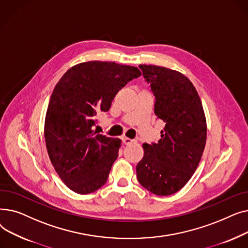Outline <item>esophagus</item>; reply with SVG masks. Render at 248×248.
<instances>
[{
    "instance_id": "obj_1",
    "label": "esophagus",
    "mask_w": 248,
    "mask_h": 248,
    "mask_svg": "<svg viewBox=\"0 0 248 248\" xmlns=\"http://www.w3.org/2000/svg\"><path fill=\"white\" fill-rule=\"evenodd\" d=\"M123 142L124 145H131V144H135V142H137L136 140H131L128 138H123Z\"/></svg>"
}]
</instances>
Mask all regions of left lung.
I'll return each instance as SVG.
<instances>
[{
  "label": "left lung",
  "instance_id": "1",
  "mask_svg": "<svg viewBox=\"0 0 248 248\" xmlns=\"http://www.w3.org/2000/svg\"><path fill=\"white\" fill-rule=\"evenodd\" d=\"M155 96V114L165 123L161 139L144 144L137 165L140 184L153 194L168 196L183 188L200 163L207 126L201 99L182 73L155 65H140Z\"/></svg>",
  "mask_w": 248,
  "mask_h": 248
}]
</instances>
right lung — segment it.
I'll list each match as a JSON object with an SVG mask.
<instances>
[{
  "label": "right lung",
  "instance_id": "right-lung-1",
  "mask_svg": "<svg viewBox=\"0 0 248 248\" xmlns=\"http://www.w3.org/2000/svg\"><path fill=\"white\" fill-rule=\"evenodd\" d=\"M140 74L128 65L89 61L71 67L56 84L45 117L46 148L63 183L75 193H93L107 183L121 140L96 134V116Z\"/></svg>",
  "mask_w": 248,
  "mask_h": 248
}]
</instances>
